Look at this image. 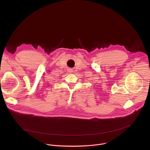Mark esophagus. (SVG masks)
<instances>
[{"label": "esophagus", "mask_w": 150, "mask_h": 150, "mask_svg": "<svg viewBox=\"0 0 150 150\" xmlns=\"http://www.w3.org/2000/svg\"><path fill=\"white\" fill-rule=\"evenodd\" d=\"M69 71V72H70V73H71V72H73V71H72V70H70V69Z\"/></svg>", "instance_id": "1"}]
</instances>
